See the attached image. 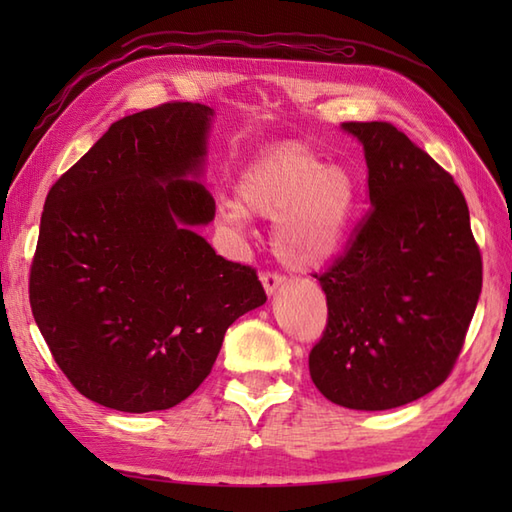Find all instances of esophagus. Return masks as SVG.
Wrapping results in <instances>:
<instances>
[{
	"instance_id": "esophagus-1",
	"label": "esophagus",
	"mask_w": 512,
	"mask_h": 512,
	"mask_svg": "<svg viewBox=\"0 0 512 512\" xmlns=\"http://www.w3.org/2000/svg\"><path fill=\"white\" fill-rule=\"evenodd\" d=\"M284 277L277 275V273H262V284H264V290L266 295H275V292L284 286Z\"/></svg>"
}]
</instances>
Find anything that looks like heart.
Here are the masks:
<instances>
[{
    "instance_id": "1",
    "label": "heart",
    "mask_w": 512,
    "mask_h": 512,
    "mask_svg": "<svg viewBox=\"0 0 512 512\" xmlns=\"http://www.w3.org/2000/svg\"><path fill=\"white\" fill-rule=\"evenodd\" d=\"M356 180L301 145H284L253 162L237 182V202L217 206V222L244 235L248 215L275 224V253L292 270H317L345 244L356 209Z\"/></svg>"
}]
</instances>
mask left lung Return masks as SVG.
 <instances>
[{
	"instance_id": "obj_1",
	"label": "left lung",
	"mask_w": 512,
	"mask_h": 512,
	"mask_svg": "<svg viewBox=\"0 0 512 512\" xmlns=\"http://www.w3.org/2000/svg\"><path fill=\"white\" fill-rule=\"evenodd\" d=\"M361 140L369 209L350 248L314 275L328 325L310 352L321 394L383 411L427 396L458 361L482 292V255L453 178L391 123H343Z\"/></svg>"
}]
</instances>
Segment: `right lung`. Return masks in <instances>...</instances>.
I'll return each mask as SVG.
<instances>
[{"label":"right lung","mask_w":512,"mask_h":512,"mask_svg":"<svg viewBox=\"0 0 512 512\" xmlns=\"http://www.w3.org/2000/svg\"><path fill=\"white\" fill-rule=\"evenodd\" d=\"M213 110L165 103L116 121L52 184L30 308L85 398L127 413L176 407L211 374L235 319L266 303L250 266L193 231L215 217L198 178Z\"/></svg>","instance_id":"obj_1"}]
</instances>
